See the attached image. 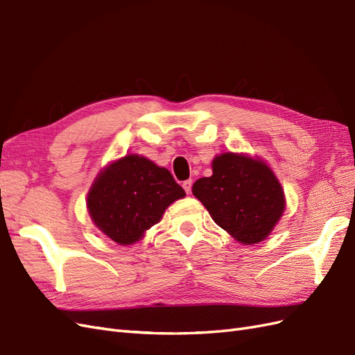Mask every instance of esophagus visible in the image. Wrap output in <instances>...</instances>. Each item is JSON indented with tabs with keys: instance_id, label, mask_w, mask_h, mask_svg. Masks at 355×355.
<instances>
[{
	"instance_id": "obj_1",
	"label": "esophagus",
	"mask_w": 355,
	"mask_h": 355,
	"mask_svg": "<svg viewBox=\"0 0 355 355\" xmlns=\"http://www.w3.org/2000/svg\"><path fill=\"white\" fill-rule=\"evenodd\" d=\"M182 187H184V189H185L187 194H189V192H191V188H192V180H191V179L185 180L184 184H182Z\"/></svg>"
}]
</instances>
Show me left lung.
I'll use <instances>...</instances> for the list:
<instances>
[{
  "instance_id": "obj_1",
  "label": "left lung",
  "mask_w": 355,
  "mask_h": 355,
  "mask_svg": "<svg viewBox=\"0 0 355 355\" xmlns=\"http://www.w3.org/2000/svg\"><path fill=\"white\" fill-rule=\"evenodd\" d=\"M213 175L198 179L194 194L213 220L243 244L265 240L284 211V194L271 168L259 159L222 154Z\"/></svg>"
}]
</instances>
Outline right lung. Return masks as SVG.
I'll list each match as a JSON object with an SVG mask.
<instances>
[{
    "label": "right lung",
    "mask_w": 355,
    "mask_h": 355,
    "mask_svg": "<svg viewBox=\"0 0 355 355\" xmlns=\"http://www.w3.org/2000/svg\"><path fill=\"white\" fill-rule=\"evenodd\" d=\"M185 191L164 167L139 155H125L106 167L89 192V213L105 235L132 244L161 219Z\"/></svg>",
    "instance_id": "right-lung-1"
}]
</instances>
